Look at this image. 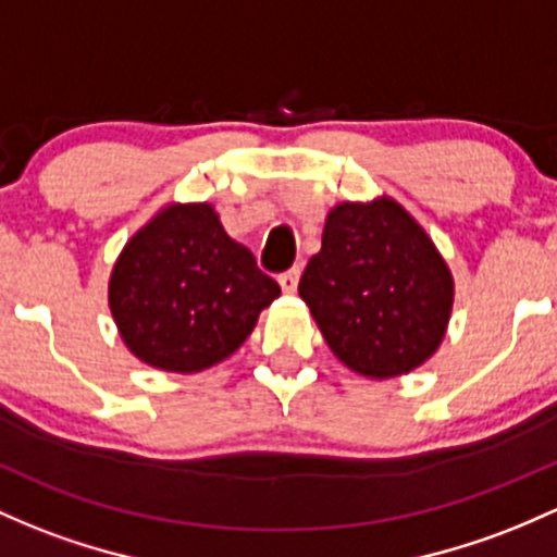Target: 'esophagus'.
<instances>
[{"mask_svg": "<svg viewBox=\"0 0 557 557\" xmlns=\"http://www.w3.org/2000/svg\"><path fill=\"white\" fill-rule=\"evenodd\" d=\"M298 277H301V267H293L288 272L280 274V288L285 293H296L298 288Z\"/></svg>", "mask_w": 557, "mask_h": 557, "instance_id": "1", "label": "esophagus"}]
</instances>
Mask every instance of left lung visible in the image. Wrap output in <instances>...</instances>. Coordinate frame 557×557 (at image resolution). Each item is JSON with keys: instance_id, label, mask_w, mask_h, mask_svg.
I'll return each instance as SVG.
<instances>
[{"instance_id": "8db88e82", "label": "left lung", "mask_w": 557, "mask_h": 557, "mask_svg": "<svg viewBox=\"0 0 557 557\" xmlns=\"http://www.w3.org/2000/svg\"><path fill=\"white\" fill-rule=\"evenodd\" d=\"M330 351L372 381L428 362L447 333L455 280L394 198L338 203L298 283Z\"/></svg>"}]
</instances>
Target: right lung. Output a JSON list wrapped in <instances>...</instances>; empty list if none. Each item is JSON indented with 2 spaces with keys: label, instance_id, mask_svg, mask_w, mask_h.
<instances>
[{
  "label": "right lung",
  "instance_id": "obj_1",
  "mask_svg": "<svg viewBox=\"0 0 557 557\" xmlns=\"http://www.w3.org/2000/svg\"><path fill=\"white\" fill-rule=\"evenodd\" d=\"M280 285L224 232L211 203H169L121 250L108 304L145 364L200 372L227 359Z\"/></svg>",
  "mask_w": 557,
  "mask_h": 557
}]
</instances>
